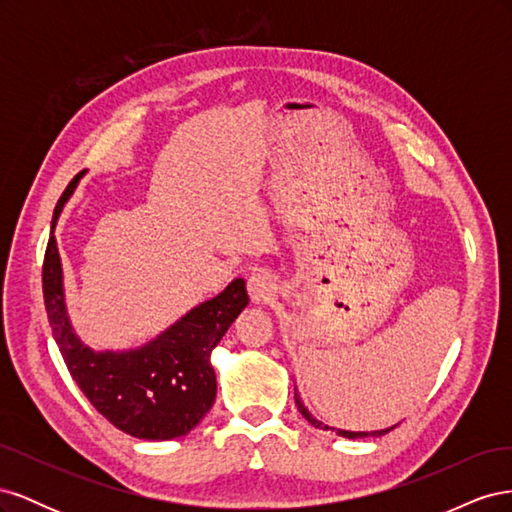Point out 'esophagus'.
<instances>
[{
  "instance_id": "esophagus-1",
  "label": "esophagus",
  "mask_w": 512,
  "mask_h": 512,
  "mask_svg": "<svg viewBox=\"0 0 512 512\" xmlns=\"http://www.w3.org/2000/svg\"><path fill=\"white\" fill-rule=\"evenodd\" d=\"M247 290H250V297L254 303H262V301H269L277 286H275V280L273 275L269 271H254L250 277H247Z\"/></svg>"
}]
</instances>
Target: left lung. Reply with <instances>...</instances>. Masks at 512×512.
Here are the masks:
<instances>
[{
	"label": "left lung",
	"mask_w": 512,
	"mask_h": 512,
	"mask_svg": "<svg viewBox=\"0 0 512 512\" xmlns=\"http://www.w3.org/2000/svg\"><path fill=\"white\" fill-rule=\"evenodd\" d=\"M294 401H297V408H299V412L305 416V421L309 423V425H314L316 429H331V431H335L337 436H342V438H350V440H359V438H378V436H384V433H389L391 429H395L397 425H393V427H386V429H378V431H348V429H337V427H331V425H324L322 421H318V418L309 412L307 408H305V404L301 401V395H299V391H297V386H294Z\"/></svg>",
	"instance_id": "8db88e82"
}]
</instances>
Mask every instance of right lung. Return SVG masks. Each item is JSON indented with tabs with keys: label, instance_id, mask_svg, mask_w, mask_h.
Segmentation results:
<instances>
[{
	"label": "right lung",
	"instance_id": "right-lung-1",
	"mask_svg": "<svg viewBox=\"0 0 512 512\" xmlns=\"http://www.w3.org/2000/svg\"><path fill=\"white\" fill-rule=\"evenodd\" d=\"M83 175V173H81ZM76 175L53 213L42 267L44 307L74 382L106 421L141 440L190 433L211 410L218 384L211 352L250 303L245 282L232 280L218 297L196 305L151 342L130 350H94L74 333L66 307L64 269L55 226L76 190Z\"/></svg>",
	"mask_w": 512,
	"mask_h": 512
}]
</instances>
